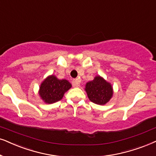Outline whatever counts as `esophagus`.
Wrapping results in <instances>:
<instances>
[{
    "instance_id": "esophagus-1",
    "label": "esophagus",
    "mask_w": 156,
    "mask_h": 156,
    "mask_svg": "<svg viewBox=\"0 0 156 156\" xmlns=\"http://www.w3.org/2000/svg\"><path fill=\"white\" fill-rule=\"evenodd\" d=\"M79 84H80V81L77 79L72 81V85H73L74 87H79Z\"/></svg>"
}]
</instances>
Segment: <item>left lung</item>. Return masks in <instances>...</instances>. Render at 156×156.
<instances>
[{
  "label": "left lung",
  "mask_w": 156,
  "mask_h": 156,
  "mask_svg": "<svg viewBox=\"0 0 156 156\" xmlns=\"http://www.w3.org/2000/svg\"><path fill=\"white\" fill-rule=\"evenodd\" d=\"M84 90L89 100L100 105L107 104L112 99L114 93L111 83L100 75L95 76L94 80L87 82Z\"/></svg>",
  "instance_id": "1"
}]
</instances>
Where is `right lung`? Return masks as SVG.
Wrapping results in <instances>:
<instances>
[{
    "instance_id": "1",
    "label": "right lung",
    "mask_w": 156,
    "mask_h": 156,
    "mask_svg": "<svg viewBox=\"0 0 156 156\" xmlns=\"http://www.w3.org/2000/svg\"><path fill=\"white\" fill-rule=\"evenodd\" d=\"M72 87L66 80H58L55 75L48 76L41 83L38 90L40 98L46 104H53L63 98L66 92Z\"/></svg>"
}]
</instances>
